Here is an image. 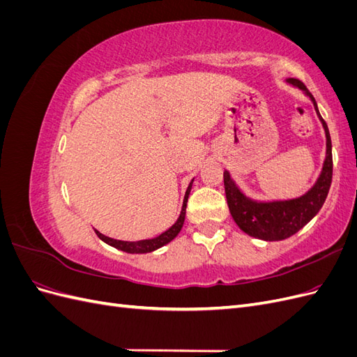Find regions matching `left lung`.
<instances>
[{"label": "left lung", "instance_id": "left-lung-1", "mask_svg": "<svg viewBox=\"0 0 357 357\" xmlns=\"http://www.w3.org/2000/svg\"><path fill=\"white\" fill-rule=\"evenodd\" d=\"M286 83L304 92L314 105V110L325 129L326 158L314 185L304 195L290 199L257 201L247 197L231 177L229 171L225 169L223 181L226 199H228V207L235 223L247 235L264 241H282L304 228L323 207L332 183V143L328 125L320 116L314 96L310 93L304 83H301L298 79H286Z\"/></svg>", "mask_w": 357, "mask_h": 357}]
</instances>
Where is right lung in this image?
<instances>
[{"instance_id": "1", "label": "right lung", "mask_w": 357, "mask_h": 357, "mask_svg": "<svg viewBox=\"0 0 357 357\" xmlns=\"http://www.w3.org/2000/svg\"><path fill=\"white\" fill-rule=\"evenodd\" d=\"M193 185V178L189 183V186L186 189L185 193V199H183V205H181V211L178 219L176 220V223L171 226L169 229H167L165 232H162L160 235L155 236V238H150V240H139V241H122V240H114L110 238V236H107L104 234H101L100 231L95 229V234L98 235V238L102 240L104 243H107L109 245L117 248V250H122L126 253H138V255H143V253H150V252H155L158 248L164 247L165 244L171 243L172 240L176 238L178 235V232L183 228V223H185V218H186V205H188V198H189V193Z\"/></svg>"}]
</instances>
